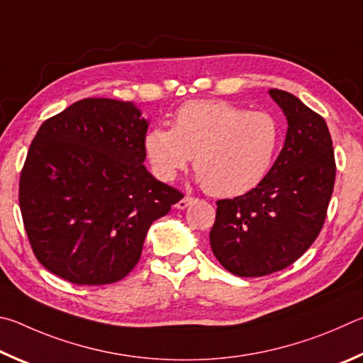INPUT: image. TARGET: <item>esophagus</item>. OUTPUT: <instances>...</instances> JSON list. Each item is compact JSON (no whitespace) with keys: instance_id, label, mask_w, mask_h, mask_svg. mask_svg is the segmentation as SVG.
Listing matches in <instances>:
<instances>
[{"instance_id":"1","label":"esophagus","mask_w":363,"mask_h":363,"mask_svg":"<svg viewBox=\"0 0 363 363\" xmlns=\"http://www.w3.org/2000/svg\"><path fill=\"white\" fill-rule=\"evenodd\" d=\"M194 201H196V198H193V196H185V198H183V199H180V201L177 202L175 207H177V208H180V211H183V208H186L188 206H191Z\"/></svg>"}]
</instances>
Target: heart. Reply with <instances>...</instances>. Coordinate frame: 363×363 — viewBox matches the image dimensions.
<instances>
[{
    "label": "heart",
    "instance_id": "heart-1",
    "mask_svg": "<svg viewBox=\"0 0 363 363\" xmlns=\"http://www.w3.org/2000/svg\"><path fill=\"white\" fill-rule=\"evenodd\" d=\"M282 129L268 111H247L225 100H193L172 119V130L155 127L145 137L151 169L172 182L194 156L206 189L233 198L257 188L281 148Z\"/></svg>",
    "mask_w": 363,
    "mask_h": 363
}]
</instances>
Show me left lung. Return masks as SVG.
Wrapping results in <instances>:
<instances>
[{
	"instance_id": "obj_1",
	"label": "left lung",
	"mask_w": 363,
	"mask_h": 363,
	"mask_svg": "<svg viewBox=\"0 0 363 363\" xmlns=\"http://www.w3.org/2000/svg\"><path fill=\"white\" fill-rule=\"evenodd\" d=\"M287 116L285 143L257 188L217 201L211 247L240 277H262L295 263L319 236L336 175L333 142L320 114L285 91L271 89Z\"/></svg>"
}]
</instances>
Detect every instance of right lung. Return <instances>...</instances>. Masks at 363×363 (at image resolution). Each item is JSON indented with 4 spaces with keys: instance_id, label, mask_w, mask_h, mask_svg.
Returning <instances> with one entry per match:
<instances>
[{
    "instance_id": "obj_1",
    "label": "right lung",
    "mask_w": 363,
    "mask_h": 363,
    "mask_svg": "<svg viewBox=\"0 0 363 363\" xmlns=\"http://www.w3.org/2000/svg\"><path fill=\"white\" fill-rule=\"evenodd\" d=\"M148 121L130 101L84 99L44 121L25 159L18 204L44 268L105 285L135 268L152 221L183 193L143 165Z\"/></svg>"
}]
</instances>
